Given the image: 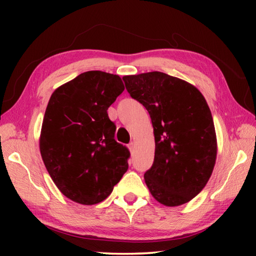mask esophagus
Masks as SVG:
<instances>
[{"label":"esophagus","instance_id":"obj_1","mask_svg":"<svg viewBox=\"0 0 256 256\" xmlns=\"http://www.w3.org/2000/svg\"><path fill=\"white\" fill-rule=\"evenodd\" d=\"M134 148H136V142L131 141V142H130V144H128V149H130V150H133Z\"/></svg>","mask_w":256,"mask_h":256}]
</instances>
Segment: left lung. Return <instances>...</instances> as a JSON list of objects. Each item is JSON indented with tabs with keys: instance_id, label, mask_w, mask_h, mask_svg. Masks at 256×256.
I'll list each match as a JSON object with an SVG mask.
<instances>
[{
	"instance_id": "obj_1",
	"label": "left lung",
	"mask_w": 256,
	"mask_h": 256,
	"mask_svg": "<svg viewBox=\"0 0 256 256\" xmlns=\"http://www.w3.org/2000/svg\"><path fill=\"white\" fill-rule=\"evenodd\" d=\"M128 92L148 110L154 136V159L144 180L167 206L192 200L206 185L216 158L210 108L196 86L154 71L123 76Z\"/></svg>"
}]
</instances>
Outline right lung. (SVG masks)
<instances>
[{"label":"right lung","mask_w":256,"mask_h":256,"mask_svg":"<svg viewBox=\"0 0 256 256\" xmlns=\"http://www.w3.org/2000/svg\"><path fill=\"white\" fill-rule=\"evenodd\" d=\"M123 92L118 76L88 71L50 98L40 140L42 162L60 192L80 204L105 200L128 168L130 151L116 142L107 114Z\"/></svg>","instance_id":"obj_1"}]
</instances>
